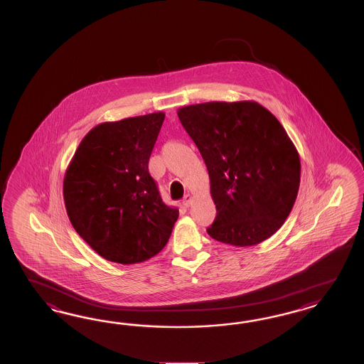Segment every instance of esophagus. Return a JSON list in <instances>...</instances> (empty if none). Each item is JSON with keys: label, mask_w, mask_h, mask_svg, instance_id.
Instances as JSON below:
<instances>
[{"label": "esophagus", "mask_w": 364, "mask_h": 364, "mask_svg": "<svg viewBox=\"0 0 364 364\" xmlns=\"http://www.w3.org/2000/svg\"><path fill=\"white\" fill-rule=\"evenodd\" d=\"M192 201H193V196L191 195V193H187L184 198H183V204H184V207H189L191 204H192Z\"/></svg>", "instance_id": "esophagus-1"}]
</instances>
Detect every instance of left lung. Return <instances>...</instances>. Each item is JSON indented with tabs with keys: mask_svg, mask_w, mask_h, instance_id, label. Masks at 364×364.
Listing matches in <instances>:
<instances>
[{
	"mask_svg": "<svg viewBox=\"0 0 364 364\" xmlns=\"http://www.w3.org/2000/svg\"><path fill=\"white\" fill-rule=\"evenodd\" d=\"M177 116L208 169L216 219L212 239L251 247L291 213L300 186L298 149L275 116L256 101H210Z\"/></svg>",
	"mask_w": 364,
	"mask_h": 364,
	"instance_id": "left-lung-1",
	"label": "left lung"
}]
</instances>
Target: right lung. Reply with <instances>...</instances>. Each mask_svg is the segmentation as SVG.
Wrapping results in <instances>:
<instances>
[{"instance_id": "add662e5", "label": "right lung", "mask_w": 364, "mask_h": 364, "mask_svg": "<svg viewBox=\"0 0 364 364\" xmlns=\"http://www.w3.org/2000/svg\"><path fill=\"white\" fill-rule=\"evenodd\" d=\"M164 112L101 122L81 140L63 193L73 228L104 259L137 264L166 247L178 210L163 201L148 161Z\"/></svg>"}]
</instances>
